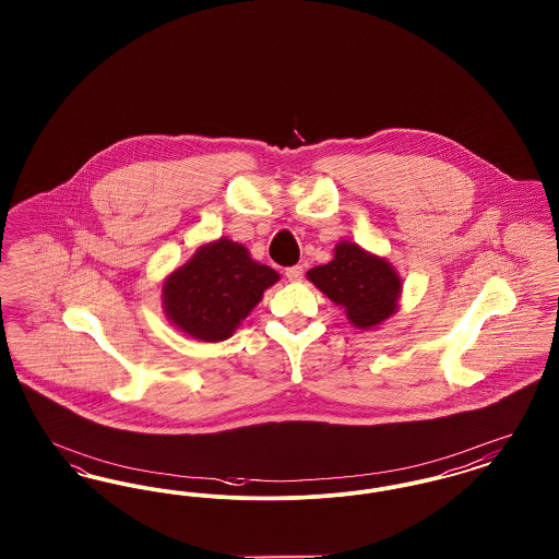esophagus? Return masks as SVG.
<instances>
[{
    "label": "esophagus",
    "mask_w": 559,
    "mask_h": 559,
    "mask_svg": "<svg viewBox=\"0 0 559 559\" xmlns=\"http://www.w3.org/2000/svg\"><path fill=\"white\" fill-rule=\"evenodd\" d=\"M285 276L292 281V283H297V281H301L304 278V267L301 266H292L285 270Z\"/></svg>",
    "instance_id": "1"
}]
</instances>
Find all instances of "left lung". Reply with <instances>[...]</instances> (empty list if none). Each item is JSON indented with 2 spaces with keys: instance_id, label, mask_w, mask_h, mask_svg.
Segmentation results:
<instances>
[{
  "instance_id": "left-lung-1",
  "label": "left lung",
  "mask_w": 559,
  "mask_h": 559,
  "mask_svg": "<svg viewBox=\"0 0 559 559\" xmlns=\"http://www.w3.org/2000/svg\"><path fill=\"white\" fill-rule=\"evenodd\" d=\"M310 283L346 310L358 329H372L399 312L402 281L392 264L372 255L356 242L342 240L335 258L308 270Z\"/></svg>"
}]
</instances>
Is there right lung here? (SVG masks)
Instances as JSON below:
<instances>
[{"label": "right lung", "instance_id": "obj_1", "mask_svg": "<svg viewBox=\"0 0 559 559\" xmlns=\"http://www.w3.org/2000/svg\"><path fill=\"white\" fill-rule=\"evenodd\" d=\"M278 278L276 270L251 260L240 242L222 237L199 247L165 278V317L194 340L224 342Z\"/></svg>", "mask_w": 559, "mask_h": 559}]
</instances>
